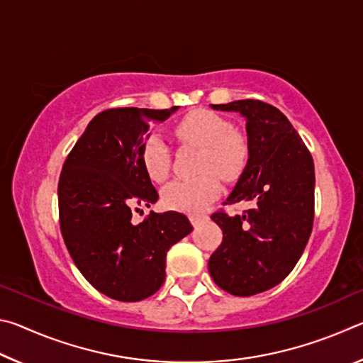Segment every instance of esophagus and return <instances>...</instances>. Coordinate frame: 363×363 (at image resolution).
<instances>
[{"mask_svg":"<svg viewBox=\"0 0 363 363\" xmlns=\"http://www.w3.org/2000/svg\"><path fill=\"white\" fill-rule=\"evenodd\" d=\"M189 219H190V223H192L194 225H199L201 220L206 219V216H205V214H200V213H192L189 216Z\"/></svg>","mask_w":363,"mask_h":363,"instance_id":"esophagus-1","label":"esophagus"}]
</instances>
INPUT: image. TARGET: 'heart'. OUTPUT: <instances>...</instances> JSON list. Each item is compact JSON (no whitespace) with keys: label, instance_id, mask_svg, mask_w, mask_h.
<instances>
[{"label":"heart","instance_id":"obj_1","mask_svg":"<svg viewBox=\"0 0 363 363\" xmlns=\"http://www.w3.org/2000/svg\"><path fill=\"white\" fill-rule=\"evenodd\" d=\"M174 136L181 143L201 147L199 157L200 176L169 182L163 189V203L171 210L201 211L220 194L219 176L230 181L242 174L248 162V140L242 131L232 128L225 116L199 108L174 125ZM140 160L153 182H163L169 174L171 152L164 140L152 134L145 139Z\"/></svg>","mask_w":363,"mask_h":363}]
</instances>
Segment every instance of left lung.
I'll use <instances>...</instances> for the list:
<instances>
[{
	"mask_svg": "<svg viewBox=\"0 0 363 363\" xmlns=\"http://www.w3.org/2000/svg\"><path fill=\"white\" fill-rule=\"evenodd\" d=\"M247 120L248 163L224 205L248 201L242 214L216 211L223 243L208 261L211 279L235 296L279 285L309 240L314 223V160L286 116L255 99L211 106Z\"/></svg>",
	"mask_w": 363,
	"mask_h": 363,
	"instance_id": "8db88e82",
	"label": "left lung"
}]
</instances>
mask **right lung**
Listing matches in <instances>:
<instances>
[{
	"mask_svg": "<svg viewBox=\"0 0 363 363\" xmlns=\"http://www.w3.org/2000/svg\"><path fill=\"white\" fill-rule=\"evenodd\" d=\"M177 107L108 108L89 121L59 177V223L83 277L106 296L134 303L164 281L167 253L192 232L177 211L152 213L134 224L133 211L158 194L140 160L152 121Z\"/></svg>",
	"mask_w": 363,
	"mask_h": 363,
	"instance_id": "add662e5",
	"label": "right lung"
}]
</instances>
